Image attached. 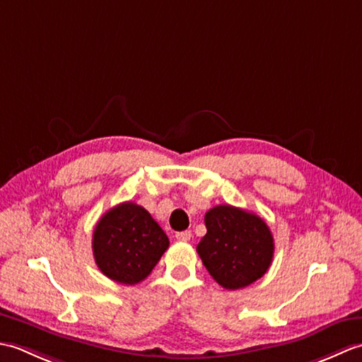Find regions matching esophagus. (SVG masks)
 <instances>
[{"mask_svg":"<svg viewBox=\"0 0 362 362\" xmlns=\"http://www.w3.org/2000/svg\"><path fill=\"white\" fill-rule=\"evenodd\" d=\"M175 238L180 241H189L191 240V232L189 230H183V232H177Z\"/></svg>","mask_w":362,"mask_h":362,"instance_id":"esophagus-1","label":"esophagus"}]
</instances>
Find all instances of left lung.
I'll list each match as a JSON object with an SVG mask.
<instances>
[{"mask_svg": "<svg viewBox=\"0 0 362 362\" xmlns=\"http://www.w3.org/2000/svg\"><path fill=\"white\" fill-rule=\"evenodd\" d=\"M205 227L197 253L222 288H245L267 272L274 258V238L257 214L218 205L206 211Z\"/></svg>", "mask_w": 362, "mask_h": 362, "instance_id": "1", "label": "left lung"}]
</instances>
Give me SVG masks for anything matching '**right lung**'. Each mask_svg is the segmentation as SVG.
<instances>
[{
	"instance_id": "add662e5",
	"label": "right lung",
	"mask_w": 362,
	"mask_h": 362,
	"mask_svg": "<svg viewBox=\"0 0 362 362\" xmlns=\"http://www.w3.org/2000/svg\"><path fill=\"white\" fill-rule=\"evenodd\" d=\"M91 244L99 271L113 281L132 286L152 272L169 247V240L148 210L122 202L99 219Z\"/></svg>"
}]
</instances>
